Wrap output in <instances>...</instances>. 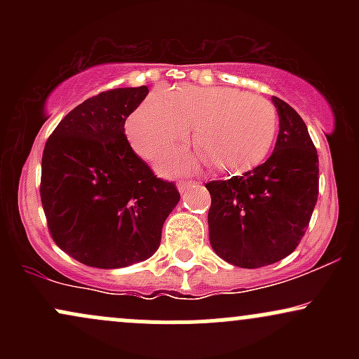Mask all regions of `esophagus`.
Returning <instances> with one entry per match:
<instances>
[{
	"label": "esophagus",
	"mask_w": 359,
	"mask_h": 359,
	"mask_svg": "<svg viewBox=\"0 0 359 359\" xmlns=\"http://www.w3.org/2000/svg\"><path fill=\"white\" fill-rule=\"evenodd\" d=\"M177 185H179V191L184 194V192H187L191 187H194V185H196V182H189V180H180V182L177 184Z\"/></svg>",
	"instance_id": "1"
}]
</instances>
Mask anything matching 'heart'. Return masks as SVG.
Here are the masks:
<instances>
[{"label": "heart", "mask_w": 359, "mask_h": 359, "mask_svg": "<svg viewBox=\"0 0 359 359\" xmlns=\"http://www.w3.org/2000/svg\"><path fill=\"white\" fill-rule=\"evenodd\" d=\"M189 126H196L194 142L209 165L240 172L269 155L278 113L265 97L238 89L182 86L170 93L158 90L142 102L128 118L126 137L142 158L155 160L184 142ZM185 163L189 160L180 155L170 160V165Z\"/></svg>", "instance_id": "obj_1"}]
</instances>
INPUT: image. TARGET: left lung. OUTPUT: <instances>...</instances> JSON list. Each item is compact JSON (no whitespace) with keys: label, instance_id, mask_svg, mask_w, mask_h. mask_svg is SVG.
<instances>
[{"label":"left lung","instance_id":"obj_1","mask_svg":"<svg viewBox=\"0 0 359 359\" xmlns=\"http://www.w3.org/2000/svg\"><path fill=\"white\" fill-rule=\"evenodd\" d=\"M271 101L280 131L269 160L243 175L205 184L212 250L241 269L271 265L297 248L319 196V156L306 123L285 101Z\"/></svg>","mask_w":359,"mask_h":359}]
</instances>
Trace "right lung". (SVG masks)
I'll list each match as a JSON object with an SVG mask.
<instances>
[{
	"mask_svg": "<svg viewBox=\"0 0 359 359\" xmlns=\"http://www.w3.org/2000/svg\"><path fill=\"white\" fill-rule=\"evenodd\" d=\"M148 88H119L86 100L48 137L40 199L62 251L96 269H123L158 250L163 222L180 199L135 154L126 118Z\"/></svg>",
	"mask_w": 359,
	"mask_h": 359,
	"instance_id": "1",
	"label": "right lung"
}]
</instances>
